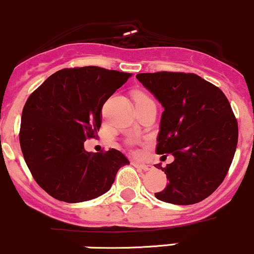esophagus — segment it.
<instances>
[{
	"label": "esophagus",
	"instance_id": "1",
	"mask_svg": "<svg viewBox=\"0 0 254 254\" xmlns=\"http://www.w3.org/2000/svg\"><path fill=\"white\" fill-rule=\"evenodd\" d=\"M132 165H135L136 168L143 170V171H148V170H150V166L147 165V164H143V163H137V161H132Z\"/></svg>",
	"mask_w": 254,
	"mask_h": 254
}]
</instances>
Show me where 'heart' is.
Here are the masks:
<instances>
[{"label":"heart","instance_id":"1","mask_svg":"<svg viewBox=\"0 0 254 254\" xmlns=\"http://www.w3.org/2000/svg\"><path fill=\"white\" fill-rule=\"evenodd\" d=\"M149 97L146 95V94H142V93H137L135 95V100H148Z\"/></svg>","mask_w":254,"mask_h":254}]
</instances>
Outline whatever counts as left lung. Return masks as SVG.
Instances as JSON below:
<instances>
[{"label": "left lung", "instance_id": "obj_1", "mask_svg": "<svg viewBox=\"0 0 254 254\" xmlns=\"http://www.w3.org/2000/svg\"><path fill=\"white\" fill-rule=\"evenodd\" d=\"M138 80L164 107L157 154H172L165 168L169 183L155 193L161 201L193 205L224 181L238 146L239 127L227 96L194 73H138Z\"/></svg>", "mask_w": 254, "mask_h": 254}]
</instances>
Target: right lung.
I'll return each mask as SVG.
<instances>
[{
    "label": "right lung",
    "mask_w": 254,
    "mask_h": 254,
    "mask_svg": "<svg viewBox=\"0 0 254 254\" xmlns=\"http://www.w3.org/2000/svg\"><path fill=\"white\" fill-rule=\"evenodd\" d=\"M130 76L99 66L63 68L29 96L19 141L32 177L50 196L65 202L95 199L129 164L114 148L86 152L84 142L96 137L102 106Z\"/></svg>",
    "instance_id": "add662e5"
}]
</instances>
